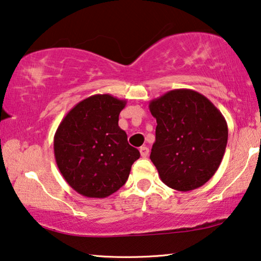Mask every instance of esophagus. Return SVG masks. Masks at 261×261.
Here are the masks:
<instances>
[{"label": "esophagus", "mask_w": 261, "mask_h": 261, "mask_svg": "<svg viewBox=\"0 0 261 261\" xmlns=\"http://www.w3.org/2000/svg\"><path fill=\"white\" fill-rule=\"evenodd\" d=\"M139 152H141V155L143 158H146L147 155H149V149H147L146 146H142L141 149H139Z\"/></svg>", "instance_id": "obj_1"}]
</instances>
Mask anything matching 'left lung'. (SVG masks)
<instances>
[{
    "mask_svg": "<svg viewBox=\"0 0 261 261\" xmlns=\"http://www.w3.org/2000/svg\"><path fill=\"white\" fill-rule=\"evenodd\" d=\"M157 120L150 159L162 181L188 192L217 172L226 149L228 129L211 100L191 89H176L150 102Z\"/></svg>",
    "mask_w": 261,
    "mask_h": 261,
    "instance_id": "1",
    "label": "left lung"
}]
</instances>
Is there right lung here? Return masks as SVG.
I'll return each instance as SVG.
<instances>
[{
    "label": "right lung",
    "mask_w": 261,
    "mask_h": 261,
    "mask_svg": "<svg viewBox=\"0 0 261 261\" xmlns=\"http://www.w3.org/2000/svg\"><path fill=\"white\" fill-rule=\"evenodd\" d=\"M125 106V99L109 93L93 95L77 103L57 127L56 164L65 181L82 196L106 198L115 193L141 155L118 126Z\"/></svg>",
    "instance_id": "1"
}]
</instances>
